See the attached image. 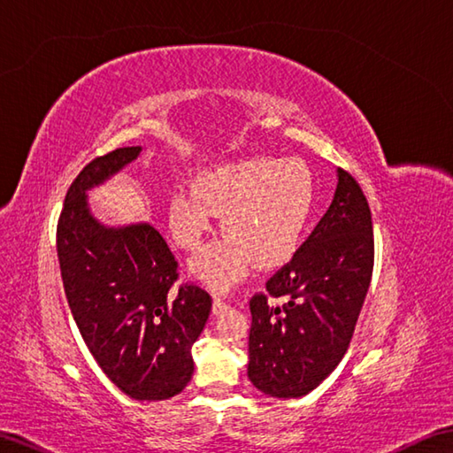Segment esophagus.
Masks as SVG:
<instances>
[{"label":"esophagus","mask_w":453,"mask_h":453,"mask_svg":"<svg viewBox=\"0 0 453 453\" xmlns=\"http://www.w3.org/2000/svg\"><path fill=\"white\" fill-rule=\"evenodd\" d=\"M229 307V303L224 300V297L221 296H214V303H211V310H214V313H221V311H226Z\"/></svg>","instance_id":"1"}]
</instances>
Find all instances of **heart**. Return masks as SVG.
Listing matches in <instances>:
<instances>
[{
  "instance_id": "1",
  "label": "heart",
  "mask_w": 453,
  "mask_h": 453,
  "mask_svg": "<svg viewBox=\"0 0 453 453\" xmlns=\"http://www.w3.org/2000/svg\"><path fill=\"white\" fill-rule=\"evenodd\" d=\"M195 195L179 190L169 198L167 218L175 243L196 249L224 216L226 239L192 258V273L214 288L242 280L253 265L273 268L294 253L315 200L313 173L302 159L255 157L202 171Z\"/></svg>"
}]
</instances>
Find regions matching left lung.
Returning a JSON list of instances; mask_svg holds the SVG:
<instances>
[{
  "label": "left lung",
  "instance_id": "8db88e82",
  "mask_svg": "<svg viewBox=\"0 0 453 453\" xmlns=\"http://www.w3.org/2000/svg\"><path fill=\"white\" fill-rule=\"evenodd\" d=\"M373 271L372 211L339 169L326 214L251 305L247 375L271 397H302L349 350Z\"/></svg>",
  "mask_w": 453,
  "mask_h": 453
}]
</instances>
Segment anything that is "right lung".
<instances>
[{
	"mask_svg": "<svg viewBox=\"0 0 453 453\" xmlns=\"http://www.w3.org/2000/svg\"><path fill=\"white\" fill-rule=\"evenodd\" d=\"M138 153L117 148L80 171L58 218L56 251L67 303L101 370L132 399L161 401L192 378L190 350L211 297L195 282L175 286L179 263L157 229H109L89 214L85 190Z\"/></svg>",
	"mask_w": 453,
	"mask_h": 453,
	"instance_id": "add662e5",
	"label": "right lung"
}]
</instances>
